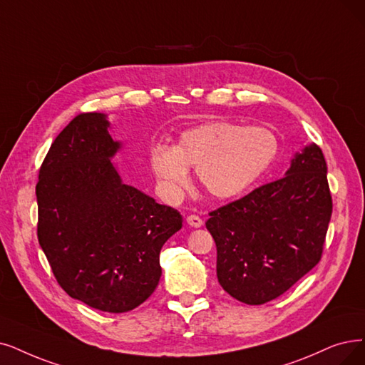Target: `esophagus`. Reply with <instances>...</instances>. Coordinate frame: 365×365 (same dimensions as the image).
<instances>
[{
    "instance_id": "esophagus-1",
    "label": "esophagus",
    "mask_w": 365,
    "mask_h": 365,
    "mask_svg": "<svg viewBox=\"0 0 365 365\" xmlns=\"http://www.w3.org/2000/svg\"><path fill=\"white\" fill-rule=\"evenodd\" d=\"M185 222H187V225H188V226H192V227H200V226L203 225L202 218H200L199 215H195V214H192V215H187Z\"/></svg>"
}]
</instances>
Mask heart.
Returning a JSON list of instances; mask_svg holds the SVG:
<instances>
[{"mask_svg":"<svg viewBox=\"0 0 365 365\" xmlns=\"http://www.w3.org/2000/svg\"><path fill=\"white\" fill-rule=\"evenodd\" d=\"M279 153V140L264 127L210 121L182 132L173 147L150 150V165L163 190L178 197L196 168L200 185L215 199L235 197L264 175Z\"/></svg>","mask_w":365,"mask_h":365,"instance_id":"b5f03b06","label":"heart"}]
</instances>
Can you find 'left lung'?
<instances>
[{
  "label": "left lung",
  "mask_w": 365,
  "mask_h": 365,
  "mask_svg": "<svg viewBox=\"0 0 365 365\" xmlns=\"http://www.w3.org/2000/svg\"><path fill=\"white\" fill-rule=\"evenodd\" d=\"M286 177L210 212L217 279L235 299L260 305L313 269L332 214L327 162L317 145L297 153Z\"/></svg>",
  "instance_id": "8db88e82"
}]
</instances>
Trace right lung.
Instances as JSON below:
<instances>
[{
    "mask_svg": "<svg viewBox=\"0 0 365 365\" xmlns=\"http://www.w3.org/2000/svg\"><path fill=\"white\" fill-rule=\"evenodd\" d=\"M109 127L105 113H79L51 145L36 185L37 237L71 298L125 313L155 290L160 250L182 217L123 182Z\"/></svg>",
    "mask_w": 365,
    "mask_h": 365,
    "instance_id": "add662e5",
    "label": "right lung"
}]
</instances>
